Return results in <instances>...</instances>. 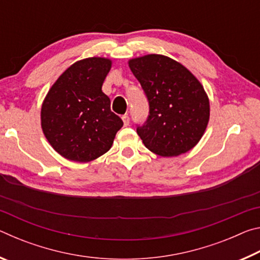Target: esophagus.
Masks as SVG:
<instances>
[{
	"mask_svg": "<svg viewBox=\"0 0 260 260\" xmlns=\"http://www.w3.org/2000/svg\"><path fill=\"white\" fill-rule=\"evenodd\" d=\"M121 119H122V121H124V125H125V126H128V124H129V117H128V114H124V116L121 117Z\"/></svg>",
	"mask_w": 260,
	"mask_h": 260,
	"instance_id": "obj_1",
	"label": "esophagus"
}]
</instances>
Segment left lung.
<instances>
[{
	"instance_id": "left-lung-1",
	"label": "left lung",
	"mask_w": 260,
	"mask_h": 260,
	"mask_svg": "<svg viewBox=\"0 0 260 260\" xmlns=\"http://www.w3.org/2000/svg\"><path fill=\"white\" fill-rule=\"evenodd\" d=\"M128 67L149 101L148 119L136 129L144 146L161 157L195 147L210 119L209 98L199 79L164 55L136 57Z\"/></svg>"
}]
</instances>
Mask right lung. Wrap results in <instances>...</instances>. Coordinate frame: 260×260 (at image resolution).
<instances>
[{
	"label": "right lung",
	"instance_id": "obj_1",
	"mask_svg": "<svg viewBox=\"0 0 260 260\" xmlns=\"http://www.w3.org/2000/svg\"><path fill=\"white\" fill-rule=\"evenodd\" d=\"M112 61L105 57L78 60L60 74L41 107V127L54 150L69 160L87 162L112 147L124 122L102 91Z\"/></svg>",
	"mask_w": 260,
	"mask_h": 260
}]
</instances>
